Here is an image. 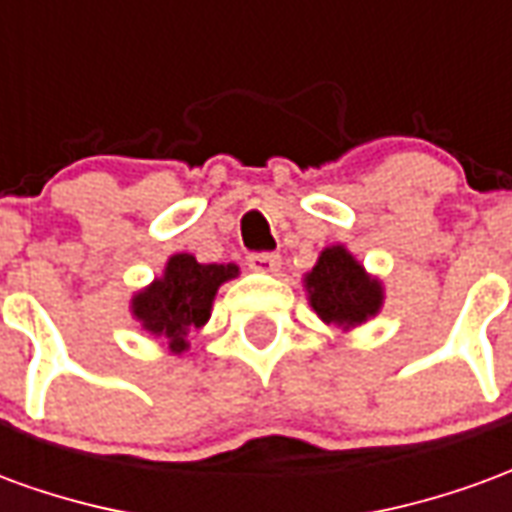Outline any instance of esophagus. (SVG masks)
Listing matches in <instances>:
<instances>
[{
	"mask_svg": "<svg viewBox=\"0 0 512 512\" xmlns=\"http://www.w3.org/2000/svg\"><path fill=\"white\" fill-rule=\"evenodd\" d=\"M246 266L252 271H260V274H274L282 266V257L274 255V252H252L246 257Z\"/></svg>",
	"mask_w": 512,
	"mask_h": 512,
	"instance_id": "obj_1",
	"label": "esophagus"
}]
</instances>
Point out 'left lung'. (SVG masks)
<instances>
[{
  "mask_svg": "<svg viewBox=\"0 0 512 512\" xmlns=\"http://www.w3.org/2000/svg\"><path fill=\"white\" fill-rule=\"evenodd\" d=\"M304 288L318 318L340 329H354L370 321L384 304L381 282L370 277L345 246L323 249L315 268L304 277Z\"/></svg>",
  "mask_w": 512,
  "mask_h": 512,
  "instance_id": "1",
  "label": "left lung"
}]
</instances>
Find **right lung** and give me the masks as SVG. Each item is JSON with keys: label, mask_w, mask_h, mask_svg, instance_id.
Segmentation results:
<instances>
[{"label": "right lung", "mask_w": 512, "mask_h": 512, "mask_svg": "<svg viewBox=\"0 0 512 512\" xmlns=\"http://www.w3.org/2000/svg\"><path fill=\"white\" fill-rule=\"evenodd\" d=\"M235 277V263H197L194 255H172L164 277L153 279L131 299V312L142 329L167 337L172 354H183L189 348L186 334L205 326L216 290Z\"/></svg>", "instance_id": "obj_1"}]
</instances>
